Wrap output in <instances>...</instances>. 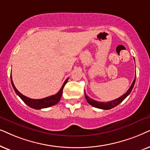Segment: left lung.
Here are the masks:
<instances>
[{"label":"left lung","instance_id":"obj_1","mask_svg":"<svg viewBox=\"0 0 150 150\" xmlns=\"http://www.w3.org/2000/svg\"><path fill=\"white\" fill-rule=\"evenodd\" d=\"M135 81H136V75H135V78H134V79L130 87H129V88L127 90V91L126 92V93H125L123 95L121 96V97L115 99V100H112V101H108V102H99V101H95L93 99L90 98L88 96H87L86 95V93L84 91L86 99L87 102L90 105H93V107L97 108L103 109V110H110L111 108H113L117 106V105H119V103L122 102V101L124 100L125 98H126L127 96H128L129 94H130L134 86Z\"/></svg>","mask_w":150,"mask_h":150}]
</instances>
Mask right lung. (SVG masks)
Returning a JSON list of instances; mask_svg holds the SVG:
<instances>
[{
    "label": "right lung",
    "instance_id": "obj_1",
    "mask_svg": "<svg viewBox=\"0 0 150 150\" xmlns=\"http://www.w3.org/2000/svg\"><path fill=\"white\" fill-rule=\"evenodd\" d=\"M68 79H69V78L66 79L64 83H63L62 86L61 88V89L59 90L58 93L55 94V95H51L50 96V97H45V98L40 99H31V98H29V97H26V96L23 95V94H21L18 91L16 88L15 87L14 84H13V81H12V77H11V84H12L13 89H14V91L16 92V93L17 95L21 97L22 100H23L24 102L28 105V106L36 110L46 108H49L50 106H52V105L57 104V103L59 101V100H60L62 95L63 88L64 87L66 83H67Z\"/></svg>",
    "mask_w": 150,
    "mask_h": 150
}]
</instances>
